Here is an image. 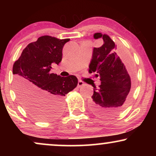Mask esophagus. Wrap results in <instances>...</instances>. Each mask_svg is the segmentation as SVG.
Segmentation results:
<instances>
[{
	"label": "esophagus",
	"instance_id": "esophagus-1",
	"mask_svg": "<svg viewBox=\"0 0 156 156\" xmlns=\"http://www.w3.org/2000/svg\"><path fill=\"white\" fill-rule=\"evenodd\" d=\"M84 83L82 82V81L81 80H79L78 81V84H77V87H79V88H80V87H82V86H84Z\"/></svg>",
	"mask_w": 156,
	"mask_h": 156
}]
</instances>
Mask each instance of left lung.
I'll return each mask as SVG.
<instances>
[{
    "label": "left lung",
    "mask_w": 156,
    "mask_h": 156,
    "mask_svg": "<svg viewBox=\"0 0 156 156\" xmlns=\"http://www.w3.org/2000/svg\"><path fill=\"white\" fill-rule=\"evenodd\" d=\"M95 39L102 38L103 45L94 48L89 73L96 72L101 84L94 87L89 101L92 112L101 116H112L122 111L130 96L131 81L125 65L116 52L115 43L107 35L95 33Z\"/></svg>",
    "instance_id": "obj_1"
}]
</instances>
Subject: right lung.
<instances>
[{
  "label": "right lung",
  "instance_id": "obj_1",
  "mask_svg": "<svg viewBox=\"0 0 156 156\" xmlns=\"http://www.w3.org/2000/svg\"><path fill=\"white\" fill-rule=\"evenodd\" d=\"M69 39L40 37L30 43L15 62V88L19 101L31 115L42 120L59 116L64 97L75 88V76H61L51 73L52 64L62 61V48Z\"/></svg>",
  "mask_w": 156,
  "mask_h": 156
}]
</instances>
